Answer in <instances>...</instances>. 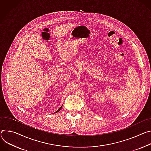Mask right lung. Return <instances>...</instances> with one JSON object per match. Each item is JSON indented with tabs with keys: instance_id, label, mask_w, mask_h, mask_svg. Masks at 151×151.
Listing matches in <instances>:
<instances>
[{
	"instance_id": "add662e5",
	"label": "right lung",
	"mask_w": 151,
	"mask_h": 151,
	"mask_svg": "<svg viewBox=\"0 0 151 151\" xmlns=\"http://www.w3.org/2000/svg\"><path fill=\"white\" fill-rule=\"evenodd\" d=\"M62 106H61V107H60V109H59V110H58V111H56V112H58V111H60V109H62Z\"/></svg>"
}]
</instances>
